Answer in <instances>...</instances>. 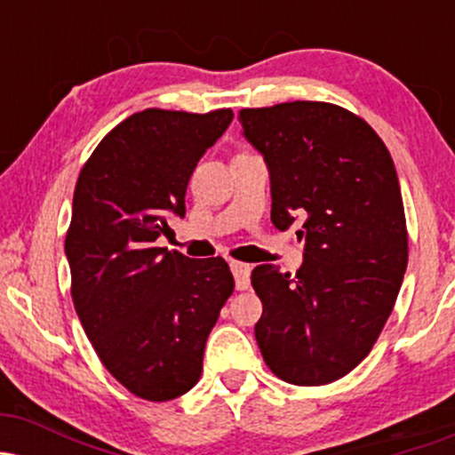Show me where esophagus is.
Instances as JSON below:
<instances>
[{
  "mask_svg": "<svg viewBox=\"0 0 455 455\" xmlns=\"http://www.w3.org/2000/svg\"><path fill=\"white\" fill-rule=\"evenodd\" d=\"M231 271L235 275V286L237 291H245L250 286V265L239 263V260H231Z\"/></svg>",
  "mask_w": 455,
  "mask_h": 455,
  "instance_id": "1",
  "label": "esophagus"
}]
</instances>
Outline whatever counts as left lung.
Returning <instances> with one entry per match:
<instances>
[{"label":"left lung","mask_w":455,"mask_h":455,"mask_svg":"<svg viewBox=\"0 0 455 455\" xmlns=\"http://www.w3.org/2000/svg\"><path fill=\"white\" fill-rule=\"evenodd\" d=\"M243 137L271 177V222L304 218L295 275L259 265L254 325L275 377L316 387L347 377L372 351L409 260L404 205L389 149L362 117L329 102L242 108Z\"/></svg>","instance_id":"obj_1"}]
</instances>
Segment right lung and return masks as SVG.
Masks as SVG:
<instances>
[{"mask_svg":"<svg viewBox=\"0 0 455 455\" xmlns=\"http://www.w3.org/2000/svg\"><path fill=\"white\" fill-rule=\"evenodd\" d=\"M231 119V108H145L115 126L78 173L66 235L72 301L104 368L143 400L195 387L235 289L222 257L156 245L171 216H186L192 171Z\"/></svg>","mask_w":455,"mask_h":455,"instance_id":"right-lung-1","label":"right lung"}]
</instances>
